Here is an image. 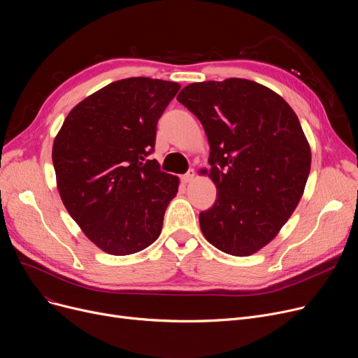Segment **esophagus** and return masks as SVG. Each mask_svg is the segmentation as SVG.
Here are the masks:
<instances>
[{"label":"esophagus","mask_w":358,"mask_h":358,"mask_svg":"<svg viewBox=\"0 0 358 358\" xmlns=\"http://www.w3.org/2000/svg\"><path fill=\"white\" fill-rule=\"evenodd\" d=\"M194 177H196V173H194V169H190L189 173L187 174H184L182 177H181V181L184 182V184H189V182H192L193 180H194Z\"/></svg>","instance_id":"34e87169"}]
</instances>
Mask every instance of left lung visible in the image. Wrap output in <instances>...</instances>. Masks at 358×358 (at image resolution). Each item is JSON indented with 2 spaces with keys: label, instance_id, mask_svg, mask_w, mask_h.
<instances>
[{
  "label": "left lung",
  "instance_id": "8db88e82",
  "mask_svg": "<svg viewBox=\"0 0 358 358\" xmlns=\"http://www.w3.org/2000/svg\"><path fill=\"white\" fill-rule=\"evenodd\" d=\"M177 100L200 120L210 146L217 197L200 213V229L223 252L252 255L277 236L305 192L312 155L296 113L243 78L194 83Z\"/></svg>",
  "mask_w": 358,
  "mask_h": 358
}]
</instances>
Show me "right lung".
<instances>
[{
  "instance_id": "obj_1",
  "label": "right lung",
  "mask_w": 358,
  "mask_h": 358,
  "mask_svg": "<svg viewBox=\"0 0 358 358\" xmlns=\"http://www.w3.org/2000/svg\"><path fill=\"white\" fill-rule=\"evenodd\" d=\"M178 83L115 81L75 106L56 135V185L71 217L110 255L135 254L161 234L180 180L148 159Z\"/></svg>"
}]
</instances>
